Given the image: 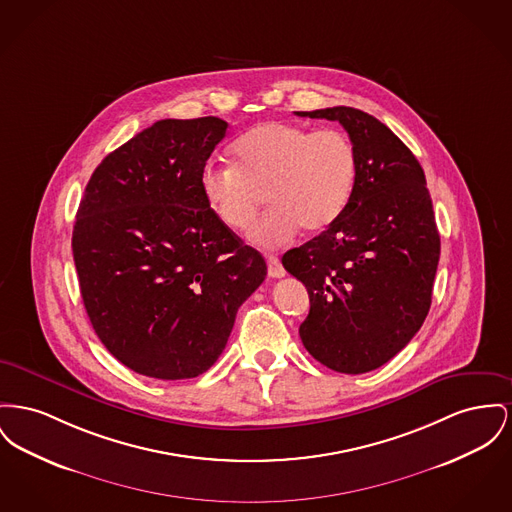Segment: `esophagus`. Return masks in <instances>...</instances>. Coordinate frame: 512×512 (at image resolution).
Wrapping results in <instances>:
<instances>
[{
  "label": "esophagus",
  "mask_w": 512,
  "mask_h": 512,
  "mask_svg": "<svg viewBox=\"0 0 512 512\" xmlns=\"http://www.w3.org/2000/svg\"><path fill=\"white\" fill-rule=\"evenodd\" d=\"M267 257V267H269V276L272 278H282L284 276V267H282V263H280V259L276 257V255H265Z\"/></svg>",
  "instance_id": "esophagus-1"
}]
</instances>
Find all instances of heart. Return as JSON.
<instances>
[{"instance_id":"b5f03b06","label":"heart","mask_w":512,"mask_h":512,"mask_svg":"<svg viewBox=\"0 0 512 512\" xmlns=\"http://www.w3.org/2000/svg\"><path fill=\"white\" fill-rule=\"evenodd\" d=\"M234 164L209 160L201 170V193L214 216L230 230L249 228L263 205H271L249 238L282 245L300 228L319 234L344 214L358 181V149L338 129L267 121L234 143Z\"/></svg>"}]
</instances>
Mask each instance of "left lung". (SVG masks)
I'll return each mask as SVG.
<instances>
[{
  "mask_svg": "<svg viewBox=\"0 0 512 512\" xmlns=\"http://www.w3.org/2000/svg\"><path fill=\"white\" fill-rule=\"evenodd\" d=\"M296 114L338 121L358 149L350 205L282 265L309 294L305 350L360 375L394 358L427 317L441 253L433 205L420 162L385 123L348 106Z\"/></svg>",
  "mask_w": 512,
  "mask_h": 512,
  "instance_id": "1",
  "label": "left lung"
}]
</instances>
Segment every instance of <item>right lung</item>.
I'll list each match as a JSON object with an SVG mask.
<instances>
[{
	"instance_id": "add662e5",
	"label": "right lung",
	"mask_w": 512,
	"mask_h": 512,
	"mask_svg": "<svg viewBox=\"0 0 512 512\" xmlns=\"http://www.w3.org/2000/svg\"><path fill=\"white\" fill-rule=\"evenodd\" d=\"M226 131L214 116L156 121L87 183L71 240L81 296L102 344L135 373H205L267 276L263 255L201 193V170Z\"/></svg>"
}]
</instances>
